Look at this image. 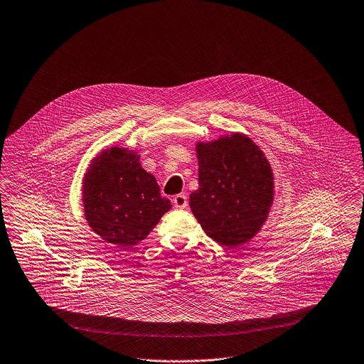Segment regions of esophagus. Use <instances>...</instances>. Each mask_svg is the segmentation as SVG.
Here are the masks:
<instances>
[{
  "instance_id": "34e87169",
  "label": "esophagus",
  "mask_w": 364,
  "mask_h": 364,
  "mask_svg": "<svg viewBox=\"0 0 364 364\" xmlns=\"http://www.w3.org/2000/svg\"><path fill=\"white\" fill-rule=\"evenodd\" d=\"M173 204H174V207H176V208H180V210L187 208V205H188L187 196H184V194H177V196H174V198H173Z\"/></svg>"
}]
</instances>
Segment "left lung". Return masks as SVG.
<instances>
[{
	"instance_id": "1",
	"label": "left lung",
	"mask_w": 364,
	"mask_h": 364,
	"mask_svg": "<svg viewBox=\"0 0 364 364\" xmlns=\"http://www.w3.org/2000/svg\"><path fill=\"white\" fill-rule=\"evenodd\" d=\"M198 190L190 207L205 233L226 247L249 242L269 217L274 177L260 147L242 134L198 142Z\"/></svg>"
}]
</instances>
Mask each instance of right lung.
<instances>
[{
  "label": "right lung",
  "instance_id": "right-lung-1",
  "mask_svg": "<svg viewBox=\"0 0 364 364\" xmlns=\"http://www.w3.org/2000/svg\"><path fill=\"white\" fill-rule=\"evenodd\" d=\"M139 154L118 146L92 159L82 180L84 215L108 243H139L171 208L160 196L154 176L142 168Z\"/></svg>",
  "mask_w": 364,
  "mask_h": 364
}]
</instances>
